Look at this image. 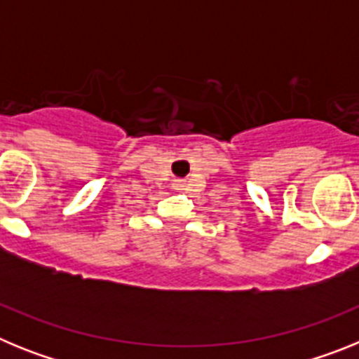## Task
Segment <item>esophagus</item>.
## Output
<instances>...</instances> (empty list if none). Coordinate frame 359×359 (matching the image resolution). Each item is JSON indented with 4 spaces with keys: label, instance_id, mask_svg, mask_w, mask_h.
I'll use <instances>...</instances> for the list:
<instances>
[{
    "label": "esophagus",
    "instance_id": "esophagus-1",
    "mask_svg": "<svg viewBox=\"0 0 359 359\" xmlns=\"http://www.w3.org/2000/svg\"><path fill=\"white\" fill-rule=\"evenodd\" d=\"M174 189H176V190H183V183H182V182H177L176 185H174Z\"/></svg>",
    "mask_w": 359,
    "mask_h": 359
}]
</instances>
